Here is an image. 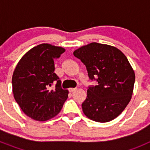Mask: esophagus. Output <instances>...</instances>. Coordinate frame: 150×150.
Wrapping results in <instances>:
<instances>
[{"label":"esophagus","instance_id":"34e87169","mask_svg":"<svg viewBox=\"0 0 150 150\" xmlns=\"http://www.w3.org/2000/svg\"><path fill=\"white\" fill-rule=\"evenodd\" d=\"M76 90V88H69V91L70 92H74V91H75Z\"/></svg>","mask_w":150,"mask_h":150}]
</instances>
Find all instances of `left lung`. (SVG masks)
I'll return each instance as SVG.
<instances>
[{
	"instance_id": "8db88e82",
	"label": "left lung",
	"mask_w": 150,
	"mask_h": 150,
	"mask_svg": "<svg viewBox=\"0 0 150 150\" xmlns=\"http://www.w3.org/2000/svg\"><path fill=\"white\" fill-rule=\"evenodd\" d=\"M74 55L86 65L89 79L98 82L87 90L82 104L84 114L98 122L114 120L133 93L135 74L126 56L114 46L98 43L81 46Z\"/></svg>"
}]
</instances>
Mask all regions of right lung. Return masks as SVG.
<instances>
[{
	"mask_svg": "<svg viewBox=\"0 0 150 150\" xmlns=\"http://www.w3.org/2000/svg\"><path fill=\"white\" fill-rule=\"evenodd\" d=\"M65 50L42 43L29 50L16 67L12 78L13 96L25 114L37 121H46L61 111L68 97L54 73V59ZM57 82L56 88L50 87Z\"/></svg>",
	"mask_w": 150,
	"mask_h": 150,
	"instance_id": "1",
	"label": "right lung"
}]
</instances>
